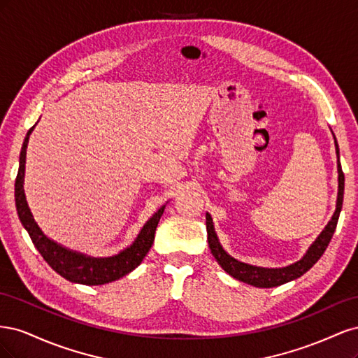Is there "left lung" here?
Instances as JSON below:
<instances>
[{
	"label": "left lung",
	"mask_w": 358,
	"mask_h": 358,
	"mask_svg": "<svg viewBox=\"0 0 358 358\" xmlns=\"http://www.w3.org/2000/svg\"><path fill=\"white\" fill-rule=\"evenodd\" d=\"M331 134H333V131H331ZM333 137H334V134H333ZM334 148H336V155H338V200H336V210L331 216V220L329 221V224L324 227V230L320 233L317 239L312 242V245L308 248L306 254L303 255L299 262L292 263L289 266H285V267H276V268L259 267V266H252V264L239 262V259L231 257L222 248L218 236H216L212 216H210V213H206V230H208V242H209L210 252L227 273L233 276L234 279L242 280V282L249 284L252 287L272 288V287H278V285H282L285 282H289V280H294V279L300 278L301 275H305L308 270L318 262L331 241V236L336 230V225H338L339 213L342 210V203H343L345 176H343L342 166L339 162V146H338V142H336V137H334Z\"/></svg>",
	"instance_id": "obj_1"
}]
</instances>
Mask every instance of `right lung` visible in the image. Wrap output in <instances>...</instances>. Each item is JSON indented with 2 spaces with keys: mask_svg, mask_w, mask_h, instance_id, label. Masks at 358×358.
I'll list each match as a JSON object with an SVG mask.
<instances>
[{
  "mask_svg": "<svg viewBox=\"0 0 358 358\" xmlns=\"http://www.w3.org/2000/svg\"><path fill=\"white\" fill-rule=\"evenodd\" d=\"M36 125L29 128L27 137L24 140L22 150L19 157V170L15 183V201L16 210L24 229L28 231L32 243L37 248V251L45 258V262L55 270L58 275L66 278L70 282L82 284V285H104L113 282L128 275L143 262V258L149 252L150 246L154 243L155 230L159 222V218L164 213L166 204L150 216L146 224L138 231L134 242L110 257H92L83 252L73 251V249L64 246L55 241H52L45 233L41 231L34 216L31 213L28 206L24 180H25V162H27V148L28 140Z\"/></svg>",
  "mask_w": 358,
  "mask_h": 358,
  "instance_id": "obj_1",
  "label": "right lung"
}]
</instances>
